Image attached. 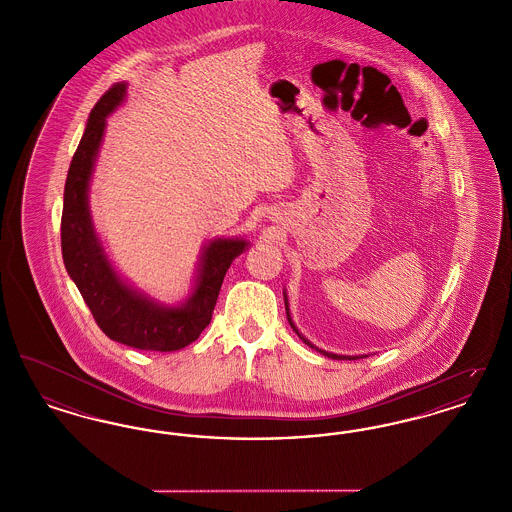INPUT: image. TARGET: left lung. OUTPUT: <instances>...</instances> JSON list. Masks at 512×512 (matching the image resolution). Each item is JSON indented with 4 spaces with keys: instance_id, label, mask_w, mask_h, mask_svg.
Segmentation results:
<instances>
[{
    "instance_id": "1",
    "label": "left lung",
    "mask_w": 512,
    "mask_h": 512,
    "mask_svg": "<svg viewBox=\"0 0 512 512\" xmlns=\"http://www.w3.org/2000/svg\"><path fill=\"white\" fill-rule=\"evenodd\" d=\"M284 301H286V315H288V322H290V326L293 328V332L303 340V343H307L311 349H317L318 353H322L324 357H330V359H345V361H355V359H359V357H368V355H338V353H330V351H324V349H318L315 343H311V341L307 340L299 330H297V326L293 324L292 313H290V301H288V293L284 292Z\"/></svg>"
}]
</instances>
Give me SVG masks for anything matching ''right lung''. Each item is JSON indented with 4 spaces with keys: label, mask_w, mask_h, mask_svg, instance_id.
<instances>
[{
    "label": "right lung",
    "mask_w": 512,
    "mask_h": 512,
    "mask_svg": "<svg viewBox=\"0 0 512 512\" xmlns=\"http://www.w3.org/2000/svg\"><path fill=\"white\" fill-rule=\"evenodd\" d=\"M126 88V82H117L101 96L76 147L63 195V263L107 338L144 351H176L197 340L207 328L224 274L249 242L215 238L203 245L192 292L178 305L159 303L122 278L92 219L90 182L107 117L126 99Z\"/></svg>",
    "instance_id": "add662e5"
}]
</instances>
